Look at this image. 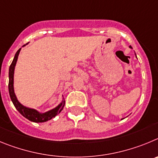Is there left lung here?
<instances>
[{
    "label": "left lung",
    "instance_id": "1",
    "mask_svg": "<svg viewBox=\"0 0 158 158\" xmlns=\"http://www.w3.org/2000/svg\"><path fill=\"white\" fill-rule=\"evenodd\" d=\"M129 47H130V48H131V49H132V48H131V46H129ZM135 56H136V54H135ZM136 58H137V56H136ZM122 120H123V119H122Z\"/></svg>",
    "mask_w": 158,
    "mask_h": 158
}]
</instances>
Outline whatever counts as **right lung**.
Instances as JSON below:
<instances>
[{
  "instance_id": "obj_1",
  "label": "right lung",
  "mask_w": 158,
  "mask_h": 158,
  "mask_svg": "<svg viewBox=\"0 0 158 158\" xmlns=\"http://www.w3.org/2000/svg\"><path fill=\"white\" fill-rule=\"evenodd\" d=\"M25 45H24L23 47H24ZM20 50L21 48L16 52L15 56H14L13 60H12V64H11L9 67V72H8V79H9V82H8V91H9L10 98H11V100H12L15 109L18 110V112L22 116L27 118V120H31L32 122H35V123L46 122L48 120H51V119H53L56 115L59 114L63 110L65 104L64 98L62 99V101L60 102V104L57 106L50 109V110L46 111L45 113H41V112L38 111L37 109H33V108L27 107V106H23V104H21L19 102L15 94V90H14V72H15V65H16L17 60H18V56H19Z\"/></svg>"
}]
</instances>
